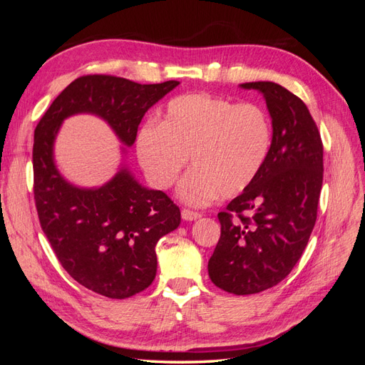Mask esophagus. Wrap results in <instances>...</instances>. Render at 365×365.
<instances>
[{
  "label": "esophagus",
  "mask_w": 365,
  "mask_h": 365,
  "mask_svg": "<svg viewBox=\"0 0 365 365\" xmlns=\"http://www.w3.org/2000/svg\"><path fill=\"white\" fill-rule=\"evenodd\" d=\"M181 217H182L184 220H196V219L201 217V215L196 213V212H192V210L184 208L182 212H181Z\"/></svg>",
  "instance_id": "obj_1"
}]
</instances>
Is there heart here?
Returning a JSON list of instances; mask_svg holds the SVG:
<instances>
[{
    "label": "heart",
    "instance_id": "obj_1",
    "mask_svg": "<svg viewBox=\"0 0 365 365\" xmlns=\"http://www.w3.org/2000/svg\"><path fill=\"white\" fill-rule=\"evenodd\" d=\"M272 148V125L256 103H235L210 94H184L165 106L158 125L138 130L137 155L149 181L169 189L187 161L192 169L178 196L202 207L233 197L257 180Z\"/></svg>",
    "mask_w": 365,
    "mask_h": 365
}]
</instances>
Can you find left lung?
Wrapping results in <instances>:
<instances>
[{
	"instance_id": "1",
	"label": "left lung",
	"mask_w": 365,
	"mask_h": 365,
	"mask_svg": "<svg viewBox=\"0 0 365 365\" xmlns=\"http://www.w3.org/2000/svg\"><path fill=\"white\" fill-rule=\"evenodd\" d=\"M239 86L259 91L267 102L272 148L257 180L217 215L220 237L208 275L220 289L250 295L280 283L302 257L317 220L323 143L307 106L286 88L274 82Z\"/></svg>"
}]
</instances>
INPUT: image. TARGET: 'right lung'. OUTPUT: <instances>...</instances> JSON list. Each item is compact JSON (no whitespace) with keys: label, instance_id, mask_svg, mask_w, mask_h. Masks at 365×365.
Instances as JSON below:
<instances>
[{"label":"right lung","instance_id":"right-lung-1","mask_svg":"<svg viewBox=\"0 0 365 365\" xmlns=\"http://www.w3.org/2000/svg\"><path fill=\"white\" fill-rule=\"evenodd\" d=\"M178 85L82 76L54 98L35 129L33 192L42 231L63 269L96 294L121 300L145 291L157 274V242L178 228L181 213L168 195L141 185L126 163L102 185H74L54 161V141L65 118L91 114L130 148L148 109Z\"/></svg>","mask_w":365,"mask_h":365}]
</instances>
